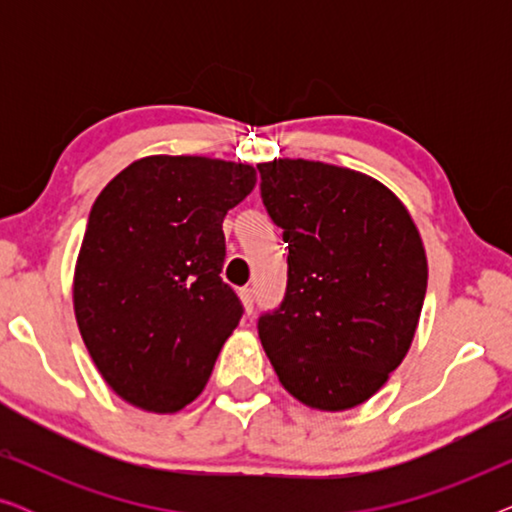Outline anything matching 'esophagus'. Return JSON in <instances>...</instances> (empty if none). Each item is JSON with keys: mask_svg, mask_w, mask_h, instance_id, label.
<instances>
[{"mask_svg": "<svg viewBox=\"0 0 512 512\" xmlns=\"http://www.w3.org/2000/svg\"><path fill=\"white\" fill-rule=\"evenodd\" d=\"M240 296H242L244 310H247V312H254V303H256V291L251 289V286H244V289L240 291Z\"/></svg>", "mask_w": 512, "mask_h": 512, "instance_id": "esophagus-1", "label": "esophagus"}]
</instances>
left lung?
Segmentation results:
<instances>
[{"mask_svg": "<svg viewBox=\"0 0 512 512\" xmlns=\"http://www.w3.org/2000/svg\"><path fill=\"white\" fill-rule=\"evenodd\" d=\"M261 198L289 244V279L258 338L282 387L349 410L384 387L415 338L426 254L403 202L368 174L319 160L258 165Z\"/></svg>", "mask_w": 512, "mask_h": 512, "instance_id": "obj_1", "label": "left lung"}]
</instances>
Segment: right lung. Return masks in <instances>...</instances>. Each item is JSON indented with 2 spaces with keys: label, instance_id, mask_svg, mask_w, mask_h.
Wrapping results in <instances>:
<instances>
[{
  "label": "right lung",
  "instance_id": "obj_1",
  "mask_svg": "<svg viewBox=\"0 0 512 512\" xmlns=\"http://www.w3.org/2000/svg\"><path fill=\"white\" fill-rule=\"evenodd\" d=\"M254 186L251 165L149 156L97 195L76 258L74 314L123 401L177 412L205 389L244 312L221 279L223 219Z\"/></svg>",
  "mask_w": 512,
  "mask_h": 512
}]
</instances>
